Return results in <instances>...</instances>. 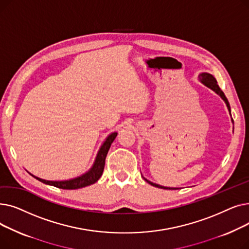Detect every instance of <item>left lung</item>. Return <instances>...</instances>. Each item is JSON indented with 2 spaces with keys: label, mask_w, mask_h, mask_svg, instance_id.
<instances>
[{
  "label": "left lung",
  "mask_w": 249,
  "mask_h": 249,
  "mask_svg": "<svg viewBox=\"0 0 249 249\" xmlns=\"http://www.w3.org/2000/svg\"><path fill=\"white\" fill-rule=\"evenodd\" d=\"M199 80H200V82H201L203 85H205V86H206V87H208L209 89H211L212 90H214L216 94H218V95L222 98V100H223V101L226 103V106H227V108H228L229 114L231 115V110H230V105H229V102H228L227 98L225 97V95H224L223 91H222V90H221V89L219 88V86H218V84H217V81H216V78H215L212 74H210V73L203 72V73H201V74L199 75ZM231 120H232V123H233V119H231ZM144 178V179L148 182V184H150L151 186L156 187V188H160V189H164V190H178V188H168V187H163V186H160V185H158V184H154V182H152V181H150V180L146 179L145 178Z\"/></svg>",
  "instance_id": "left-lung-1"
}]
</instances>
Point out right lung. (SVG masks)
<instances>
[{"mask_svg":"<svg viewBox=\"0 0 249 249\" xmlns=\"http://www.w3.org/2000/svg\"><path fill=\"white\" fill-rule=\"evenodd\" d=\"M116 136H117V132H113L106 138V140L104 141L101 148L98 151V154L96 156V160H95L93 166L90 167L89 172L82 175L81 177H77V178H71L69 180H46V179H42L40 178L34 177L31 174L30 175L32 177H34L36 179L43 182V184L53 186V187L63 189V190H76V189L88 187L89 185H93L101 178V176L103 174L104 167H105V160H106L107 153L111 147L112 142L115 140Z\"/></svg>","mask_w":249,"mask_h":249,"instance_id":"obj_1","label":"right lung"}]
</instances>
